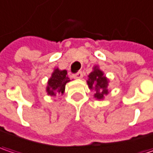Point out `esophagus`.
<instances>
[{"label": "esophagus", "mask_w": 153, "mask_h": 153, "mask_svg": "<svg viewBox=\"0 0 153 153\" xmlns=\"http://www.w3.org/2000/svg\"><path fill=\"white\" fill-rule=\"evenodd\" d=\"M74 77L75 79H81V78L83 77V74H82L81 72H78L77 74H74Z\"/></svg>", "instance_id": "obj_1"}]
</instances>
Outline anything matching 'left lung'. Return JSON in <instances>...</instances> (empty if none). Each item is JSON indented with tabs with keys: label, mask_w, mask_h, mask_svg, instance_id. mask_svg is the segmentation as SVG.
<instances>
[{
	"label": "left lung",
	"mask_w": 153,
	"mask_h": 153,
	"mask_svg": "<svg viewBox=\"0 0 153 153\" xmlns=\"http://www.w3.org/2000/svg\"><path fill=\"white\" fill-rule=\"evenodd\" d=\"M90 90H94V98L97 100H103L105 96L108 94V83L109 79L104 75L103 71H101L98 66H95L93 71L88 75L86 80Z\"/></svg>",
	"instance_id": "left-lung-1"
}]
</instances>
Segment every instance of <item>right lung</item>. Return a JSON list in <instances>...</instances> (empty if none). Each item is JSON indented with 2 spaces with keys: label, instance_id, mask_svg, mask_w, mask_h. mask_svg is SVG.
Returning a JSON list of instances; mask_svg holds the SVG:
<instances>
[{
  "label": "right lung",
  "instance_id": "1",
  "mask_svg": "<svg viewBox=\"0 0 153 153\" xmlns=\"http://www.w3.org/2000/svg\"><path fill=\"white\" fill-rule=\"evenodd\" d=\"M70 81L68 76L67 70H59L58 68H54L52 75L48 81L46 91L50 96H56V94H63L65 92L66 84Z\"/></svg>",
  "mask_w": 153,
  "mask_h": 153
}]
</instances>
